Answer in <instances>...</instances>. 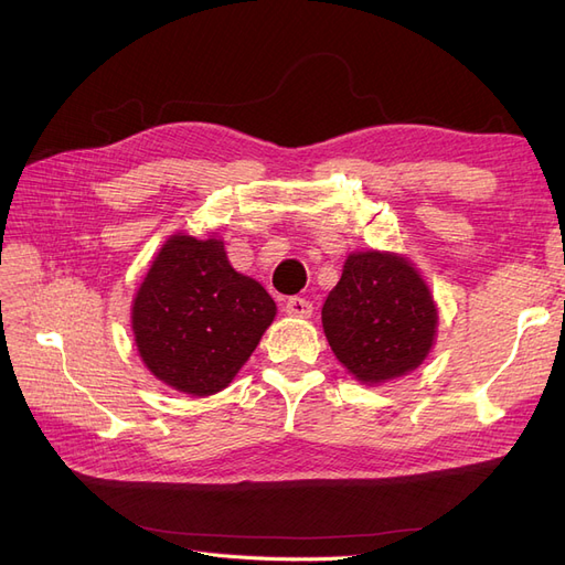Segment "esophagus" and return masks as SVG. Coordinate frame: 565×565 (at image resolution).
<instances>
[{
    "label": "esophagus",
    "mask_w": 565,
    "mask_h": 565,
    "mask_svg": "<svg viewBox=\"0 0 565 565\" xmlns=\"http://www.w3.org/2000/svg\"><path fill=\"white\" fill-rule=\"evenodd\" d=\"M285 313L295 316V318H309L313 313V303L301 299V297H289L285 301Z\"/></svg>",
    "instance_id": "1"
}]
</instances>
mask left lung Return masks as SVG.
Wrapping results in <instances>:
<instances>
[{"instance_id": "obj_1", "label": "left lung", "mask_w": 565, "mask_h": 565, "mask_svg": "<svg viewBox=\"0 0 565 565\" xmlns=\"http://www.w3.org/2000/svg\"><path fill=\"white\" fill-rule=\"evenodd\" d=\"M436 322L429 287L396 254H351L322 303V328L334 355L365 384L415 370L434 344Z\"/></svg>"}]
</instances>
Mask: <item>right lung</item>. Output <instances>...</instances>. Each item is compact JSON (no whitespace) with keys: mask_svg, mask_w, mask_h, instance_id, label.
<instances>
[{"mask_svg":"<svg viewBox=\"0 0 565 565\" xmlns=\"http://www.w3.org/2000/svg\"><path fill=\"white\" fill-rule=\"evenodd\" d=\"M273 318L276 301L228 264L224 243L174 235L134 299L131 328L160 382L212 396L247 363Z\"/></svg>","mask_w":565,"mask_h":565,"instance_id":"obj_1","label":"right lung"}]
</instances>
